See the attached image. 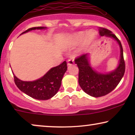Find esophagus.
Segmentation results:
<instances>
[{
  "mask_svg": "<svg viewBox=\"0 0 135 135\" xmlns=\"http://www.w3.org/2000/svg\"><path fill=\"white\" fill-rule=\"evenodd\" d=\"M74 64V60L73 58H70L68 61V64L69 66L73 65V64Z\"/></svg>",
  "mask_w": 135,
  "mask_h": 135,
  "instance_id": "1",
  "label": "esophagus"
}]
</instances>
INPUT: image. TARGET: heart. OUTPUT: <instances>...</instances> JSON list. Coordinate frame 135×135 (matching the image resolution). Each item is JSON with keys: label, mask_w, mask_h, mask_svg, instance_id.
I'll return each mask as SVG.
<instances>
[{"label": "heart", "mask_w": 135, "mask_h": 135, "mask_svg": "<svg viewBox=\"0 0 135 135\" xmlns=\"http://www.w3.org/2000/svg\"><path fill=\"white\" fill-rule=\"evenodd\" d=\"M88 37H86V36ZM86 37V42L88 43L91 42L92 40L95 38V34L92 32V31H90L89 32L87 33L85 32H80L77 33V34H75L74 36L73 37L72 39L70 40V44L72 46H75L79 45L81 42H82L85 39Z\"/></svg>", "instance_id": "obj_1"}]
</instances>
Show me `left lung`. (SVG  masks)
Listing matches in <instances>:
<instances>
[{
	"label": "left lung",
	"instance_id": "left-lung-1",
	"mask_svg": "<svg viewBox=\"0 0 135 135\" xmlns=\"http://www.w3.org/2000/svg\"><path fill=\"white\" fill-rule=\"evenodd\" d=\"M99 33L101 36L109 37L117 40L120 49V59L115 71L105 74L92 69L88 61V54L82 55L75 59V64L79 68V84L86 93L93 97H103L111 92L120 82L125 71L120 41L111 31L104 27H99Z\"/></svg>",
	"mask_w": 135,
	"mask_h": 135
}]
</instances>
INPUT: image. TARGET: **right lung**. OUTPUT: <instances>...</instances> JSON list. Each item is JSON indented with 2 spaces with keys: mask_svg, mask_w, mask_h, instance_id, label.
<instances>
[{
  "mask_svg": "<svg viewBox=\"0 0 135 135\" xmlns=\"http://www.w3.org/2000/svg\"><path fill=\"white\" fill-rule=\"evenodd\" d=\"M45 28V27H31L22 34L35 29ZM67 68V62L64 61L59 66L51 68L38 80L32 82H25L20 80L13 74L14 81L17 87L29 97L39 100H47L56 95L60 89L62 77Z\"/></svg>",
  "mask_w": 135,
  "mask_h": 135,
  "instance_id": "1",
  "label": "right lung"
}]
</instances>
